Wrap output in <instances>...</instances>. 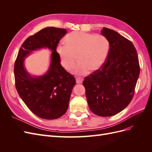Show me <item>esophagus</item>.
<instances>
[{
    "instance_id": "esophagus-1",
    "label": "esophagus",
    "mask_w": 152,
    "mask_h": 152,
    "mask_svg": "<svg viewBox=\"0 0 152 152\" xmlns=\"http://www.w3.org/2000/svg\"><path fill=\"white\" fill-rule=\"evenodd\" d=\"M83 78H82V77H77L76 78V82L77 84H81L82 82H83Z\"/></svg>"
}]
</instances>
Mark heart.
Listing matches in <instances>:
<instances>
[{
  "mask_svg": "<svg viewBox=\"0 0 152 152\" xmlns=\"http://www.w3.org/2000/svg\"><path fill=\"white\" fill-rule=\"evenodd\" d=\"M65 44H59L56 48L61 64L66 70H70L77 56L79 63L72 70L77 75H84L89 69H99L107 59L110 48L109 41L105 36L84 31L68 34Z\"/></svg>",
  "mask_w": 152,
  "mask_h": 152,
  "instance_id": "b5f03b06",
  "label": "heart"
}]
</instances>
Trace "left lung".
Here are the masks:
<instances>
[{
  "label": "left lung",
  "instance_id": "8db88e82",
  "mask_svg": "<svg viewBox=\"0 0 152 152\" xmlns=\"http://www.w3.org/2000/svg\"><path fill=\"white\" fill-rule=\"evenodd\" d=\"M101 32L109 41L108 56L102 66L84 78L83 85L91 112L110 117L122 111L131 102L140 67L131 41L105 27Z\"/></svg>",
  "mask_w": 152,
  "mask_h": 152
}]
</instances>
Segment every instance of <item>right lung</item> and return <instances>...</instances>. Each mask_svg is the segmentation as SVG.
I'll return each instance as SVG.
<instances>
[{
	"instance_id": "right-lung-1",
	"label": "right lung",
	"mask_w": 152,
	"mask_h": 152,
	"mask_svg": "<svg viewBox=\"0 0 152 152\" xmlns=\"http://www.w3.org/2000/svg\"><path fill=\"white\" fill-rule=\"evenodd\" d=\"M65 28L48 27L30 36L23 43L14 67L15 86L20 98L37 116L56 119L65 114L75 79L60 63L56 51L59 40L66 33ZM48 47L53 52L52 63L46 75L33 77L23 66L24 58L32 50Z\"/></svg>"
}]
</instances>
